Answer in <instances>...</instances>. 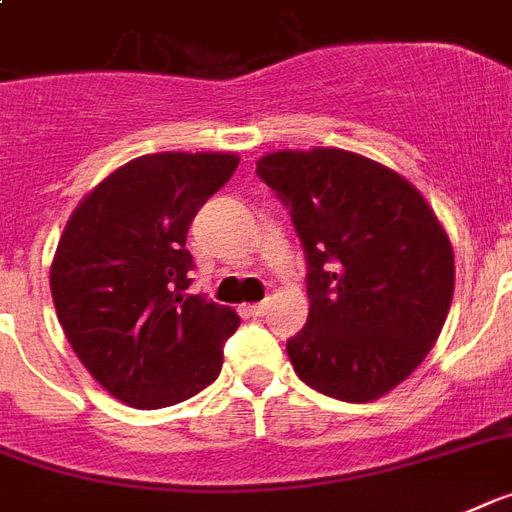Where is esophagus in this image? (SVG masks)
<instances>
[{
    "mask_svg": "<svg viewBox=\"0 0 512 512\" xmlns=\"http://www.w3.org/2000/svg\"><path fill=\"white\" fill-rule=\"evenodd\" d=\"M251 316H264L269 311V301H261V303H253V306L246 308Z\"/></svg>",
    "mask_w": 512,
    "mask_h": 512,
    "instance_id": "esophagus-1",
    "label": "esophagus"
}]
</instances>
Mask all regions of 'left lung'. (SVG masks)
<instances>
[{"label":"left lung","instance_id":"left-lung-1","mask_svg":"<svg viewBox=\"0 0 512 512\" xmlns=\"http://www.w3.org/2000/svg\"><path fill=\"white\" fill-rule=\"evenodd\" d=\"M256 175L306 253L311 308L287 340L295 374L335 400H377L442 332L455 287L447 232L408 180L350 151H274Z\"/></svg>","mask_w":512,"mask_h":512}]
</instances>
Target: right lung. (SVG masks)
I'll list each match as a JSON object with an SVG mask.
<instances>
[{"label": "right lung", "mask_w": 512, "mask_h": 512, "mask_svg": "<svg viewBox=\"0 0 512 512\" xmlns=\"http://www.w3.org/2000/svg\"><path fill=\"white\" fill-rule=\"evenodd\" d=\"M235 167V154L138 156L96 185L62 232L52 264L57 319L91 377L125 405L183 403L222 371L240 319L185 293V240Z\"/></svg>", "instance_id": "add662e5"}]
</instances>
